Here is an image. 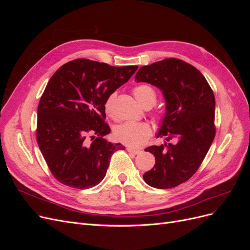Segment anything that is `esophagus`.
Returning <instances> with one entry per match:
<instances>
[{
    "instance_id": "34e87169",
    "label": "esophagus",
    "mask_w": 250,
    "mask_h": 250,
    "mask_svg": "<svg viewBox=\"0 0 250 250\" xmlns=\"http://www.w3.org/2000/svg\"><path fill=\"white\" fill-rule=\"evenodd\" d=\"M127 151L129 153H133V154H140L142 151L139 150V149H134V148H131V147H127Z\"/></svg>"
}]
</instances>
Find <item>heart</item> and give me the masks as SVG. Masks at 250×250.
I'll use <instances>...</instances> for the list:
<instances>
[{
	"instance_id": "1",
	"label": "heart",
	"mask_w": 250,
	"mask_h": 250,
	"mask_svg": "<svg viewBox=\"0 0 250 250\" xmlns=\"http://www.w3.org/2000/svg\"><path fill=\"white\" fill-rule=\"evenodd\" d=\"M133 95L138 102L144 106L147 103L154 104L156 101L155 89L149 84H140L133 88ZM115 94H110L104 102V109L108 115L112 113ZM151 135V127L145 122H125L116 127L115 138L119 142L131 147H141Z\"/></svg>"
}]
</instances>
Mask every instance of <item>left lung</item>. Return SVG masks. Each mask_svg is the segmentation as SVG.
<instances>
[{"mask_svg": "<svg viewBox=\"0 0 250 250\" xmlns=\"http://www.w3.org/2000/svg\"><path fill=\"white\" fill-rule=\"evenodd\" d=\"M134 80L160 88L166 102L156 134L166 142L145 150L155 156V165L143 178L156 188H174L194 175L214 141V93L196 67L176 58L140 67Z\"/></svg>", "mask_w": 250, "mask_h": 250, "instance_id": "obj_1", "label": "left lung"}]
</instances>
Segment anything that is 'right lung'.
Instances as JSON below:
<instances>
[{"instance_id": "1", "label": "right lung", "mask_w": 250, "mask_h": 250, "mask_svg": "<svg viewBox=\"0 0 250 250\" xmlns=\"http://www.w3.org/2000/svg\"><path fill=\"white\" fill-rule=\"evenodd\" d=\"M138 70L88 59L66 62L49 80L37 108L36 139L49 169L60 183L89 188L106 175L122 144L105 139L106 98Z\"/></svg>"}]
</instances>
